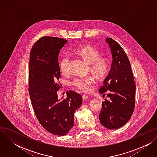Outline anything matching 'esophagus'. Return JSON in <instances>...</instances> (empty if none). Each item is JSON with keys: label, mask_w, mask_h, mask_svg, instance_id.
Segmentation results:
<instances>
[{"label": "esophagus", "mask_w": 157, "mask_h": 157, "mask_svg": "<svg viewBox=\"0 0 157 157\" xmlns=\"http://www.w3.org/2000/svg\"><path fill=\"white\" fill-rule=\"evenodd\" d=\"M82 97H83V98L84 100H86V99H87V98H88V95L84 94V95H82Z\"/></svg>", "instance_id": "34e87169"}]
</instances>
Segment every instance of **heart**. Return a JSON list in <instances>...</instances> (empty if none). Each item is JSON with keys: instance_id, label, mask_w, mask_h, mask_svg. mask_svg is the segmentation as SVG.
Segmentation results:
<instances>
[{"instance_id": "heart-1", "label": "heart", "mask_w": 157, "mask_h": 157, "mask_svg": "<svg viewBox=\"0 0 157 157\" xmlns=\"http://www.w3.org/2000/svg\"><path fill=\"white\" fill-rule=\"evenodd\" d=\"M76 53L90 63V69L98 76H103L109 68V60L105 56H101L98 49L91 45H83L77 48ZM60 69L62 74H68L71 72V62L69 55H64L60 60ZM96 81L93 76L76 77L72 79L71 85L73 87L82 92H88L95 84Z\"/></svg>"}]
</instances>
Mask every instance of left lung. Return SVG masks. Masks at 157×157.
Returning a JSON list of instances; mask_svg holds the SVG:
<instances>
[{
    "label": "left lung",
    "mask_w": 157,
    "mask_h": 157,
    "mask_svg": "<svg viewBox=\"0 0 157 157\" xmlns=\"http://www.w3.org/2000/svg\"><path fill=\"white\" fill-rule=\"evenodd\" d=\"M112 54V64L108 76L99 89L101 94L108 92L102 102L99 113L101 124L108 129L121 127L130 119L135 108L136 84L128 58L121 46L114 40H105Z\"/></svg>",
    "instance_id": "obj_1"
}]
</instances>
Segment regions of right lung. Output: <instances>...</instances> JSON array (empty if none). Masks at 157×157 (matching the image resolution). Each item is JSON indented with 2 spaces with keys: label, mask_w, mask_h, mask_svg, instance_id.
I'll list each match as a JSON object with an SVG mask.
<instances>
[{
  "label": "right lung",
  "mask_w": 157,
  "mask_h": 157,
  "mask_svg": "<svg viewBox=\"0 0 157 157\" xmlns=\"http://www.w3.org/2000/svg\"><path fill=\"white\" fill-rule=\"evenodd\" d=\"M67 40L55 37H43L32 46L29 61V95L36 116L47 131L65 136L74 125V114L82 103V96L67 92L60 100L57 81L60 78L59 54Z\"/></svg>",
  "instance_id": "add662e5"
}]
</instances>
